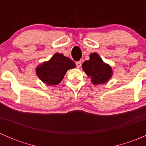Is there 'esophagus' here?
Returning <instances> with one entry per match:
<instances>
[{"label": "esophagus", "instance_id": "obj_1", "mask_svg": "<svg viewBox=\"0 0 146 146\" xmlns=\"http://www.w3.org/2000/svg\"><path fill=\"white\" fill-rule=\"evenodd\" d=\"M76 66H77L78 68H80V66H81V61H78V62H76Z\"/></svg>", "mask_w": 146, "mask_h": 146}]
</instances>
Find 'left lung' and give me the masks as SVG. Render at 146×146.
<instances>
[{"instance_id":"obj_1","label":"left lung","mask_w":146,"mask_h":146,"mask_svg":"<svg viewBox=\"0 0 146 146\" xmlns=\"http://www.w3.org/2000/svg\"><path fill=\"white\" fill-rule=\"evenodd\" d=\"M82 68L95 85L108 82L113 76L111 66L104 62L96 52L90 54V59L82 64Z\"/></svg>"}]
</instances>
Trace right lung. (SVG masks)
<instances>
[{
  "label": "right lung",
  "instance_id": "obj_1",
  "mask_svg": "<svg viewBox=\"0 0 146 146\" xmlns=\"http://www.w3.org/2000/svg\"><path fill=\"white\" fill-rule=\"evenodd\" d=\"M76 67L74 61L63 54L56 53L48 61H44L36 68V74L42 82L48 85H56L64 79L69 69Z\"/></svg>",
  "mask_w": 146,
  "mask_h": 146
}]
</instances>
